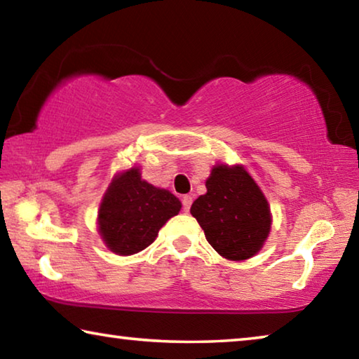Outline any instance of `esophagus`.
<instances>
[{"instance_id": "esophagus-1", "label": "esophagus", "mask_w": 359, "mask_h": 359, "mask_svg": "<svg viewBox=\"0 0 359 359\" xmlns=\"http://www.w3.org/2000/svg\"><path fill=\"white\" fill-rule=\"evenodd\" d=\"M191 203H193V198L190 194H185V196L182 198V209H184V212H190Z\"/></svg>"}]
</instances>
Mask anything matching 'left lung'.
Segmentation results:
<instances>
[{
  "mask_svg": "<svg viewBox=\"0 0 359 359\" xmlns=\"http://www.w3.org/2000/svg\"><path fill=\"white\" fill-rule=\"evenodd\" d=\"M208 193L191 204L205 239L226 259L253 257L271 229V210L259 187L242 166L218 165L205 182Z\"/></svg>",
  "mask_w": 359,
  "mask_h": 359,
  "instance_id": "1",
  "label": "left lung"
}]
</instances>
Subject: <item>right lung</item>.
<instances>
[{"mask_svg": "<svg viewBox=\"0 0 359 359\" xmlns=\"http://www.w3.org/2000/svg\"><path fill=\"white\" fill-rule=\"evenodd\" d=\"M182 204L172 193L141 179L131 168L112 180L102 198L98 223L104 244L117 255H133L147 248Z\"/></svg>", "mask_w": 359, "mask_h": 359, "instance_id": "obj_1", "label": "right lung"}]
</instances>
